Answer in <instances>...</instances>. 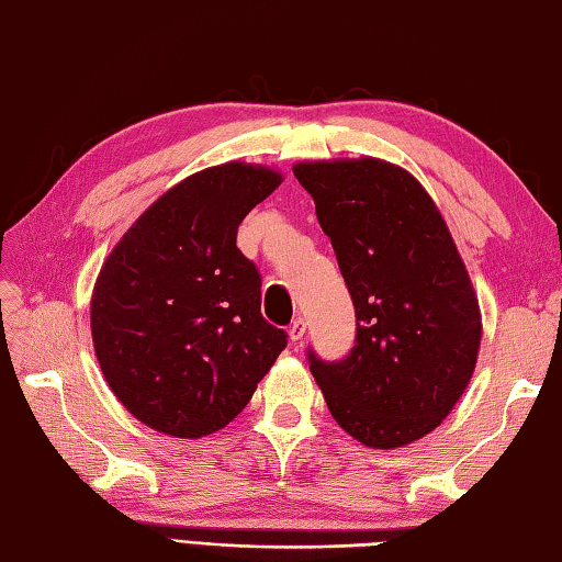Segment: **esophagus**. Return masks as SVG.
<instances>
[{
    "mask_svg": "<svg viewBox=\"0 0 562 562\" xmlns=\"http://www.w3.org/2000/svg\"><path fill=\"white\" fill-rule=\"evenodd\" d=\"M304 334H306V322H304L302 316L294 318V322L290 324V338H292V344H300V340L304 338Z\"/></svg>",
    "mask_w": 562,
    "mask_h": 562,
    "instance_id": "34e87169",
    "label": "esophagus"
}]
</instances>
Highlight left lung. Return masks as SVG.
<instances>
[{"mask_svg":"<svg viewBox=\"0 0 562 562\" xmlns=\"http://www.w3.org/2000/svg\"><path fill=\"white\" fill-rule=\"evenodd\" d=\"M331 238L356 306V344L340 360L306 348L334 419L360 443L397 448L441 424L468 387L480 310L431 196L375 158L294 168Z\"/></svg>","mask_w":562,"mask_h":562,"instance_id":"8db88e82","label":"left lung"}]
</instances>
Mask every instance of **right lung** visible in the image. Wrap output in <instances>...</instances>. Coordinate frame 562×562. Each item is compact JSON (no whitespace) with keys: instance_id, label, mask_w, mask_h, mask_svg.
<instances>
[{"instance_id":"right-lung-1","label":"right lung","mask_w":562,"mask_h":562,"mask_svg":"<svg viewBox=\"0 0 562 562\" xmlns=\"http://www.w3.org/2000/svg\"><path fill=\"white\" fill-rule=\"evenodd\" d=\"M280 180L244 162L192 175L128 228L99 272V368L160 434L202 438L234 422L288 346V331L260 314L256 262L236 246L240 222Z\"/></svg>"}]
</instances>
